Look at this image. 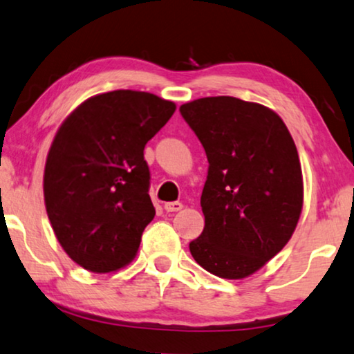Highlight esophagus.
Segmentation results:
<instances>
[{"instance_id":"1","label":"esophagus","mask_w":354,"mask_h":354,"mask_svg":"<svg viewBox=\"0 0 354 354\" xmlns=\"http://www.w3.org/2000/svg\"><path fill=\"white\" fill-rule=\"evenodd\" d=\"M163 208H165L168 213L179 212L183 208V203L181 202H168V203H165V205H163Z\"/></svg>"}]
</instances>
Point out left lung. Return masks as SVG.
Returning a JSON list of instances; mask_svg holds the SVG:
<instances>
[{"mask_svg": "<svg viewBox=\"0 0 354 354\" xmlns=\"http://www.w3.org/2000/svg\"><path fill=\"white\" fill-rule=\"evenodd\" d=\"M179 112L210 165L201 197L205 227L189 243L194 260L223 279L252 276L286 247L300 220L295 142L282 118L257 102L201 97Z\"/></svg>", "mask_w": 354, "mask_h": 354, "instance_id": "left-lung-1", "label": "left lung"}]
</instances>
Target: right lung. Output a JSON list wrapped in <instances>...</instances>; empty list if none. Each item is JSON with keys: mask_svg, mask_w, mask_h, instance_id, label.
Here are the masks:
<instances>
[{"mask_svg": "<svg viewBox=\"0 0 354 354\" xmlns=\"http://www.w3.org/2000/svg\"><path fill=\"white\" fill-rule=\"evenodd\" d=\"M176 111L156 94L117 89L86 99L59 127L44 165V205L64 252L112 272L136 257L156 216L144 147Z\"/></svg>", "mask_w": 354, "mask_h": 354, "instance_id": "right-lung-1", "label": "right lung"}]
</instances>
